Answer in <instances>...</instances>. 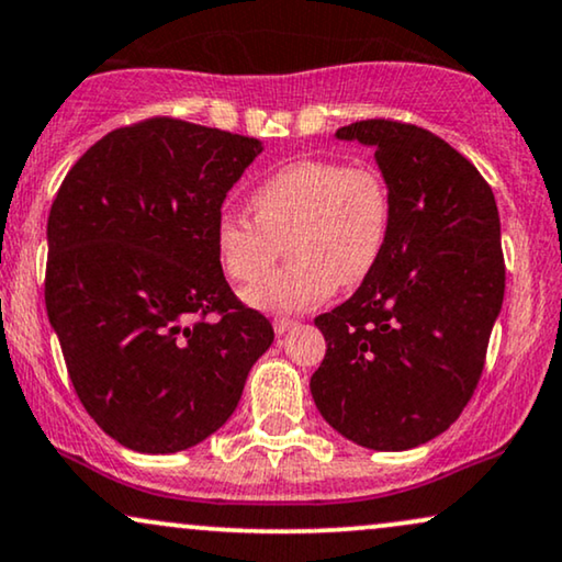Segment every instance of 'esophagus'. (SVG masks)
I'll use <instances>...</instances> for the list:
<instances>
[{
    "mask_svg": "<svg viewBox=\"0 0 562 562\" xmlns=\"http://www.w3.org/2000/svg\"><path fill=\"white\" fill-rule=\"evenodd\" d=\"M272 326H274L277 334H285V331L293 329L295 322H293V318H288V316H277L274 322H272Z\"/></svg>",
    "mask_w": 562,
    "mask_h": 562,
    "instance_id": "obj_1",
    "label": "esophagus"
}]
</instances>
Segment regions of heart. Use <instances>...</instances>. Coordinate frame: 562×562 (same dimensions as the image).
Instances as JSON below:
<instances>
[{
  "instance_id": "heart-1",
  "label": "heart",
  "mask_w": 562,
  "mask_h": 562,
  "mask_svg": "<svg viewBox=\"0 0 562 562\" xmlns=\"http://www.w3.org/2000/svg\"><path fill=\"white\" fill-rule=\"evenodd\" d=\"M251 207L257 218L220 212L215 248L231 280L254 282L288 240L290 265L244 293L248 305L272 314L314 308L337 285L366 282L392 233V191L373 166L295 160L254 189Z\"/></svg>"
}]
</instances>
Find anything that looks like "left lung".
<instances>
[{
  "instance_id": "8db88e82",
  "label": "left lung",
  "mask_w": 562,
  "mask_h": 562,
  "mask_svg": "<svg viewBox=\"0 0 562 562\" xmlns=\"http://www.w3.org/2000/svg\"><path fill=\"white\" fill-rule=\"evenodd\" d=\"M337 139L375 150L392 233L350 301L316 316L326 355L311 394L334 430L373 451H407L457 423L485 368L506 290L493 189L420 126L368 119Z\"/></svg>"
}]
</instances>
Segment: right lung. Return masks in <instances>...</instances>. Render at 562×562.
Instances as JSON below:
<instances>
[{
	"instance_id": "right-lung-1",
	"label": "right lung",
	"mask_w": 562,
	"mask_h": 562,
	"mask_svg": "<svg viewBox=\"0 0 562 562\" xmlns=\"http://www.w3.org/2000/svg\"><path fill=\"white\" fill-rule=\"evenodd\" d=\"M259 139L147 119L98 139L48 212L46 311L82 407L139 453L223 428L274 331L225 282L215 223Z\"/></svg>"
}]
</instances>
